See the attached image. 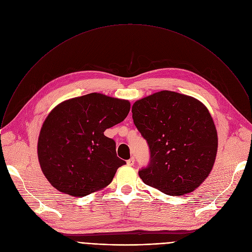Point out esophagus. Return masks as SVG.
Segmentation results:
<instances>
[{"instance_id":"esophagus-1","label":"esophagus","mask_w":252,"mask_h":252,"mask_svg":"<svg viewBox=\"0 0 252 252\" xmlns=\"http://www.w3.org/2000/svg\"><path fill=\"white\" fill-rule=\"evenodd\" d=\"M134 158H129L127 161H126V164L128 165V166H132L133 164H134Z\"/></svg>"}]
</instances>
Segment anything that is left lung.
Returning <instances> with one entry per match:
<instances>
[{"label":"left lung","mask_w":252,"mask_h":252,"mask_svg":"<svg viewBox=\"0 0 252 252\" xmlns=\"http://www.w3.org/2000/svg\"><path fill=\"white\" fill-rule=\"evenodd\" d=\"M131 113L151 151L149 165L138 171L142 182L174 196L196 189L218 153V131L207 107L192 96L161 91L136 100Z\"/></svg>","instance_id":"left-lung-1"}]
</instances>
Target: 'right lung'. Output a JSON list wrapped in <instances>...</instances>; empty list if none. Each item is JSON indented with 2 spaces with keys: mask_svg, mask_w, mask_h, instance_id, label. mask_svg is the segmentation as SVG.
Here are the masks:
<instances>
[{
  "mask_svg": "<svg viewBox=\"0 0 252 252\" xmlns=\"http://www.w3.org/2000/svg\"><path fill=\"white\" fill-rule=\"evenodd\" d=\"M127 99L98 93L69 98L52 110L38 139V158L49 183L59 191L83 197L109 186L126 161L116 142L103 134L129 113Z\"/></svg>",
  "mask_w": 252,
  "mask_h": 252,
  "instance_id": "add662e5",
  "label": "right lung"
}]
</instances>
